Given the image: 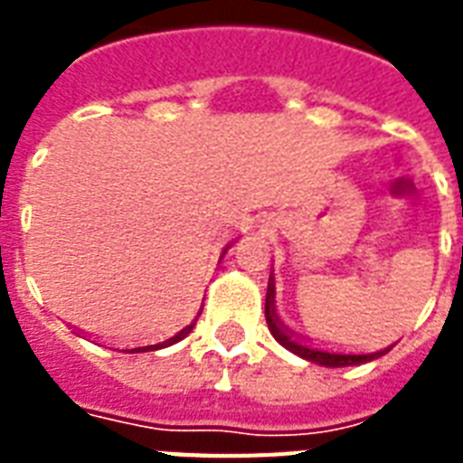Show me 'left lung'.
<instances>
[{
  "label": "left lung",
  "mask_w": 463,
  "mask_h": 463,
  "mask_svg": "<svg viewBox=\"0 0 463 463\" xmlns=\"http://www.w3.org/2000/svg\"><path fill=\"white\" fill-rule=\"evenodd\" d=\"M264 315H267V324L269 331H271V336L279 341L281 345H286L288 351H293L296 355L305 360H312L317 365H326V367H345V365H360V363H370V360L380 358L389 348L377 353H365V355H345V353H329V351H317V348H307V345L298 344L293 338L283 331L281 322H279V317L274 312V283H269V293H267V309H264Z\"/></svg>",
  "instance_id": "left-lung-1"
}]
</instances>
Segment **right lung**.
<instances>
[{
	"label": "right lung",
	"instance_id": "obj_1",
	"mask_svg": "<svg viewBox=\"0 0 463 463\" xmlns=\"http://www.w3.org/2000/svg\"><path fill=\"white\" fill-rule=\"evenodd\" d=\"M194 329V322L192 324H187V326H184V329L180 331V334H175L173 338H167V341H163V344H156V345H141V348H132L134 353H144V351H158V348H165V345H173V344H177V341H180V338H184L189 334V331Z\"/></svg>",
	"mask_w": 463,
	"mask_h": 463
}]
</instances>
